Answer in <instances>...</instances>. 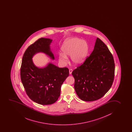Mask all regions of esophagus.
Masks as SVG:
<instances>
[{
  "label": "esophagus",
  "mask_w": 132,
  "mask_h": 132,
  "mask_svg": "<svg viewBox=\"0 0 132 132\" xmlns=\"http://www.w3.org/2000/svg\"><path fill=\"white\" fill-rule=\"evenodd\" d=\"M72 72H73V70H72V69H70L69 70V74H70V75L72 74Z\"/></svg>",
  "instance_id": "obj_1"
}]
</instances>
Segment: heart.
I'll return each instance as SVG.
<instances>
[{
  "label": "heart",
  "instance_id": "heart-1",
  "mask_svg": "<svg viewBox=\"0 0 132 132\" xmlns=\"http://www.w3.org/2000/svg\"><path fill=\"white\" fill-rule=\"evenodd\" d=\"M61 50L63 54H59V61L63 63H67V57L71 56L73 63L79 64L82 63L87 57L89 46L85 40L74 38L67 40Z\"/></svg>",
  "mask_w": 132,
  "mask_h": 132
}]
</instances>
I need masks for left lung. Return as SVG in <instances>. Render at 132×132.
<instances>
[{"mask_svg": "<svg viewBox=\"0 0 132 132\" xmlns=\"http://www.w3.org/2000/svg\"><path fill=\"white\" fill-rule=\"evenodd\" d=\"M114 72L112 54L105 44L97 38L90 56L72 72L77 95L84 101L101 98L111 88Z\"/></svg>", "mask_w": 132, "mask_h": 132, "instance_id": "1", "label": "left lung"}]
</instances>
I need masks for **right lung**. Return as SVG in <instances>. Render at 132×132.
<instances>
[{
  "label": "right lung",
  "instance_id": "obj_1",
  "mask_svg": "<svg viewBox=\"0 0 132 132\" xmlns=\"http://www.w3.org/2000/svg\"><path fill=\"white\" fill-rule=\"evenodd\" d=\"M53 40L50 38L38 39L27 48L23 57L20 77L23 86L31 100L41 105H50L58 100L61 87L69 76V69L59 68L51 63L46 67L38 68L32 61L34 56L43 53L54 59L50 48Z\"/></svg>",
  "mask_w": 132,
  "mask_h": 132
}]
</instances>
